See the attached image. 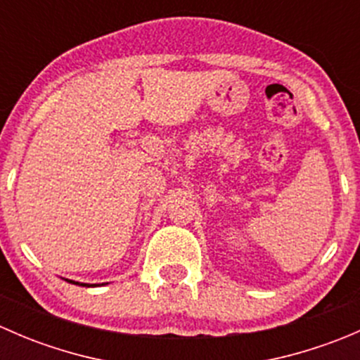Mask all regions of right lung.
I'll use <instances>...</instances> for the list:
<instances>
[{
  "instance_id": "obj_1",
  "label": "right lung",
  "mask_w": 360,
  "mask_h": 360,
  "mask_svg": "<svg viewBox=\"0 0 360 360\" xmlns=\"http://www.w3.org/2000/svg\"><path fill=\"white\" fill-rule=\"evenodd\" d=\"M68 282H71V284H76V285H85V288H96V285L99 284H83V282H75V281H69V278H66ZM104 285V284H103Z\"/></svg>"
}]
</instances>
